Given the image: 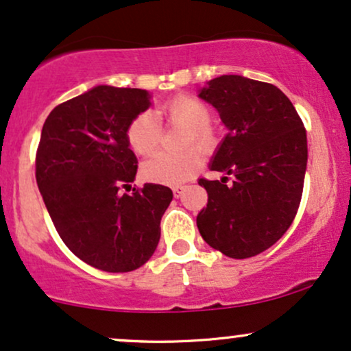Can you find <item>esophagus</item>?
Wrapping results in <instances>:
<instances>
[{"label":"esophagus","instance_id":"34e87169","mask_svg":"<svg viewBox=\"0 0 351 351\" xmlns=\"http://www.w3.org/2000/svg\"><path fill=\"white\" fill-rule=\"evenodd\" d=\"M172 192H174V195L177 197V199H179V197L182 195V192H184V185H174V187H172Z\"/></svg>","mask_w":351,"mask_h":351}]
</instances>
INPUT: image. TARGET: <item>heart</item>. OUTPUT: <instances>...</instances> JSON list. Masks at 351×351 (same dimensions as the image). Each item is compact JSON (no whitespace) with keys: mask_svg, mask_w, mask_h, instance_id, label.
I'll use <instances>...</instances> for the list:
<instances>
[{"mask_svg":"<svg viewBox=\"0 0 351 351\" xmlns=\"http://www.w3.org/2000/svg\"><path fill=\"white\" fill-rule=\"evenodd\" d=\"M158 113L169 125L184 128L180 147L195 146L210 152L218 144V131L210 123V108L193 95H177L159 106ZM128 144L136 154L147 156L158 147L160 141V125L151 111H144L130 123L126 131ZM202 164L200 152L189 147L176 154L158 152L144 160L141 174L146 180L156 184H180L191 179Z\"/></svg>","mask_w":351,"mask_h":351,"instance_id":"obj_1","label":"heart"}]
</instances>
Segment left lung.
Segmentation results:
<instances>
[{"mask_svg": "<svg viewBox=\"0 0 351 351\" xmlns=\"http://www.w3.org/2000/svg\"><path fill=\"white\" fill-rule=\"evenodd\" d=\"M199 97L215 106L228 134L210 169L232 176L200 179L208 204L197 226L212 248L234 259L256 256L287 232L299 210L307 134L278 86L241 75L208 82Z\"/></svg>", "mask_w": 351, "mask_h": 351, "instance_id": "8db88e82", "label": "left lung"}]
</instances>
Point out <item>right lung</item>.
Listing matches in <instances>:
<instances>
[{
	"label": "right lung",
	"mask_w": 351,
	"mask_h": 351,
	"mask_svg": "<svg viewBox=\"0 0 351 351\" xmlns=\"http://www.w3.org/2000/svg\"><path fill=\"white\" fill-rule=\"evenodd\" d=\"M149 105L146 90L98 85L57 105L40 133L36 180L52 223L77 258L106 273L152 256L172 200L159 184L121 193L138 171L128 126Z\"/></svg>",
	"instance_id": "right-lung-1"
}]
</instances>
